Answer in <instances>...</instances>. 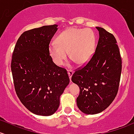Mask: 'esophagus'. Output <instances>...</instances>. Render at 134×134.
I'll list each match as a JSON object with an SVG mask.
<instances>
[{"instance_id":"1","label":"esophagus","mask_w":134,"mask_h":134,"mask_svg":"<svg viewBox=\"0 0 134 134\" xmlns=\"http://www.w3.org/2000/svg\"><path fill=\"white\" fill-rule=\"evenodd\" d=\"M67 73H68L69 76V78L70 79V81H71V77H72V74H73L72 70L68 69V70H67Z\"/></svg>"}]
</instances>
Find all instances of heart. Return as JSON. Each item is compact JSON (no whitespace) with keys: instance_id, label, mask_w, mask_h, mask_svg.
<instances>
[{"instance_id":"b5f03b06","label":"heart","mask_w":134,"mask_h":134,"mask_svg":"<svg viewBox=\"0 0 134 134\" xmlns=\"http://www.w3.org/2000/svg\"><path fill=\"white\" fill-rule=\"evenodd\" d=\"M95 49V36L90 30L69 28L57 37L56 42L49 45V53L54 63L62 65L68 57L77 64L83 65L89 61Z\"/></svg>"}]
</instances>
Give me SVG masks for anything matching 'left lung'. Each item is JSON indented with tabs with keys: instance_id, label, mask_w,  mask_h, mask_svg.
I'll return each instance as SVG.
<instances>
[{
	"instance_id": "8db88e82",
	"label": "left lung",
	"mask_w": 134,
	"mask_h": 134,
	"mask_svg": "<svg viewBox=\"0 0 134 134\" xmlns=\"http://www.w3.org/2000/svg\"><path fill=\"white\" fill-rule=\"evenodd\" d=\"M96 29L99 39L95 51L88 62L72 76L80 89L77 107L87 114L102 112L113 102L118 92L122 68L116 38L103 28Z\"/></svg>"
}]
</instances>
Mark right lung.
I'll use <instances>...</instances> for the list:
<instances>
[{
  "label": "right lung",
  "mask_w": 134,
  "mask_h": 134,
  "mask_svg": "<svg viewBox=\"0 0 134 134\" xmlns=\"http://www.w3.org/2000/svg\"><path fill=\"white\" fill-rule=\"evenodd\" d=\"M57 25L23 32L11 60L14 89L22 104L37 115L50 116L60 105V97L70 79L67 70L53 62L49 53Z\"/></svg>",
  "instance_id": "obj_1"
}]
</instances>
